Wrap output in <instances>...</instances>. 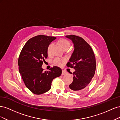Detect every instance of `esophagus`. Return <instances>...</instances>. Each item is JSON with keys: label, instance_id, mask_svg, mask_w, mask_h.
<instances>
[{"label": "esophagus", "instance_id": "obj_1", "mask_svg": "<svg viewBox=\"0 0 120 120\" xmlns=\"http://www.w3.org/2000/svg\"><path fill=\"white\" fill-rule=\"evenodd\" d=\"M67 74V72L66 71H62V73H61V75H65Z\"/></svg>", "mask_w": 120, "mask_h": 120}]
</instances>
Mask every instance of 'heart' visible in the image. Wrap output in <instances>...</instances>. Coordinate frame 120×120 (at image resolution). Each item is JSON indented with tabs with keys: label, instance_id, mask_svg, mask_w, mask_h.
I'll return each instance as SVG.
<instances>
[{
	"label": "heart",
	"instance_id": "heart-1",
	"mask_svg": "<svg viewBox=\"0 0 120 120\" xmlns=\"http://www.w3.org/2000/svg\"><path fill=\"white\" fill-rule=\"evenodd\" d=\"M59 43L60 45V46L61 47V48L63 49L64 48H68L69 46H70V42H69L67 40L65 39H60L59 40ZM51 45H50L48 49V53H49V50H50V48ZM64 61V60H61L59 58H56V59L54 60V63L56 64L57 65V66H61L62 64L63 63Z\"/></svg>",
	"mask_w": 120,
	"mask_h": 120
}]
</instances>
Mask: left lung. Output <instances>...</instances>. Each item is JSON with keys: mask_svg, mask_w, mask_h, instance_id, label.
<instances>
[{"mask_svg": "<svg viewBox=\"0 0 120 120\" xmlns=\"http://www.w3.org/2000/svg\"><path fill=\"white\" fill-rule=\"evenodd\" d=\"M74 44V50L67 64L74 68L73 82L69 85L72 92L79 93L85 89L94 77L96 68L95 54L90 45L81 37L66 35Z\"/></svg>", "mask_w": 120, "mask_h": 120, "instance_id": "8db88e82", "label": "left lung"}]
</instances>
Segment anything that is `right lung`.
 <instances>
[{
    "label": "right lung",
    "mask_w": 120,
    "mask_h": 120,
    "mask_svg": "<svg viewBox=\"0 0 120 120\" xmlns=\"http://www.w3.org/2000/svg\"><path fill=\"white\" fill-rule=\"evenodd\" d=\"M56 38L39 35L29 39L21 50L18 60L19 73L27 88L36 95H40L51 88L52 80L61 75L57 67L43 71V61L48 57L49 45Z\"/></svg>",
    "instance_id": "add662e5"
}]
</instances>
